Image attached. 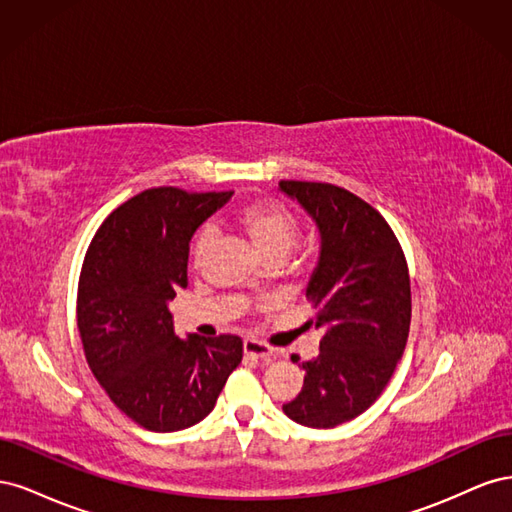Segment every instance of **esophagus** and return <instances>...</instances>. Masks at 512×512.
Wrapping results in <instances>:
<instances>
[{
	"instance_id": "obj_1",
	"label": "esophagus",
	"mask_w": 512,
	"mask_h": 512,
	"mask_svg": "<svg viewBox=\"0 0 512 512\" xmlns=\"http://www.w3.org/2000/svg\"><path fill=\"white\" fill-rule=\"evenodd\" d=\"M243 352L247 356H252V359H258V361H271V356H273V348H269L267 344H262V342H256V339H245Z\"/></svg>"
}]
</instances>
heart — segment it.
Masks as SVG:
<instances>
[{
	"mask_svg": "<svg viewBox=\"0 0 512 512\" xmlns=\"http://www.w3.org/2000/svg\"><path fill=\"white\" fill-rule=\"evenodd\" d=\"M237 226L245 232V237L252 241L256 252L269 258H286L299 239V224L292 218V213L273 200H256L239 209ZM213 232L209 228L198 230V235L190 247L192 267H203L205 258L211 252Z\"/></svg>",
	"mask_w": 512,
	"mask_h": 512,
	"instance_id": "obj_1",
	"label": "heart"
}]
</instances>
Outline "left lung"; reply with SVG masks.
<instances>
[{"instance_id": "1", "label": "left lung", "mask_w": 512, "mask_h": 512, "mask_svg": "<svg viewBox=\"0 0 512 512\" xmlns=\"http://www.w3.org/2000/svg\"><path fill=\"white\" fill-rule=\"evenodd\" d=\"M280 192L318 228L320 256L305 297L324 333L316 359L301 363V393L282 410L294 423L329 429L374 404L404 354L412 316L408 265L391 226L363 198L312 181H280Z\"/></svg>"}]
</instances>
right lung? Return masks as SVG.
I'll return each instance as SVG.
<instances>
[{
  "label": "right lung",
  "instance_id": "obj_1",
  "mask_svg": "<svg viewBox=\"0 0 512 512\" xmlns=\"http://www.w3.org/2000/svg\"><path fill=\"white\" fill-rule=\"evenodd\" d=\"M230 196L145 190L108 215L85 254L76 301L85 359L113 404L149 431L203 421L241 363V337L181 339L168 312L188 286L196 228Z\"/></svg>",
  "mask_w": 512,
  "mask_h": 512
}]
</instances>
